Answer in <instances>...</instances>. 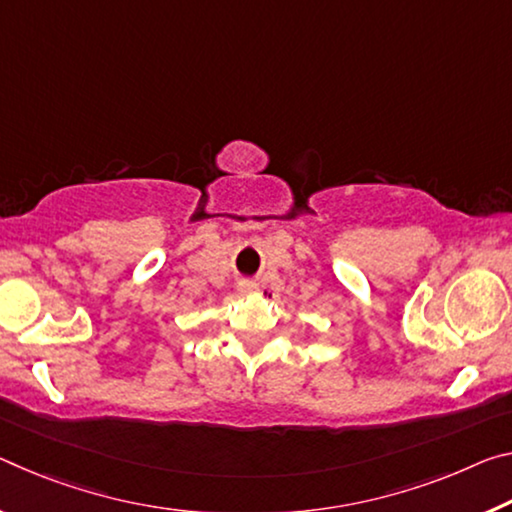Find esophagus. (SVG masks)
<instances>
[{
  "label": "esophagus",
  "instance_id": "esophagus-1",
  "mask_svg": "<svg viewBox=\"0 0 512 512\" xmlns=\"http://www.w3.org/2000/svg\"><path fill=\"white\" fill-rule=\"evenodd\" d=\"M255 291H259L257 282H250V280L239 282V294H255Z\"/></svg>",
  "mask_w": 512,
  "mask_h": 512
}]
</instances>
